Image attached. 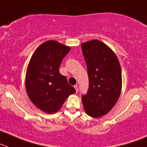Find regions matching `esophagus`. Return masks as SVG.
<instances>
[{
	"label": "esophagus",
	"instance_id": "esophagus-1",
	"mask_svg": "<svg viewBox=\"0 0 147 147\" xmlns=\"http://www.w3.org/2000/svg\"><path fill=\"white\" fill-rule=\"evenodd\" d=\"M74 87H75L76 92H78V86L77 85H75V86H74Z\"/></svg>",
	"mask_w": 147,
	"mask_h": 147
}]
</instances>
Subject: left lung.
<instances>
[{"label":"left lung","mask_w":147,"mask_h":147,"mask_svg":"<svg viewBox=\"0 0 147 147\" xmlns=\"http://www.w3.org/2000/svg\"><path fill=\"white\" fill-rule=\"evenodd\" d=\"M89 75V90L82 96L88 115L100 118L118 101L122 88V75L118 57L107 44L92 40L81 44Z\"/></svg>","instance_id":"8db88e82"}]
</instances>
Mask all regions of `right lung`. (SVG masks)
I'll list each match as a JSON object with an SVG mask.
<instances>
[{
    "instance_id": "1",
    "label": "right lung",
    "mask_w": 147,
    "mask_h": 147,
    "mask_svg": "<svg viewBox=\"0 0 147 147\" xmlns=\"http://www.w3.org/2000/svg\"><path fill=\"white\" fill-rule=\"evenodd\" d=\"M70 49L58 41L47 40L37 48L29 61L25 80L26 92L32 104L48 114L58 112L66 98L75 92L59 72L62 60Z\"/></svg>"
}]
</instances>
